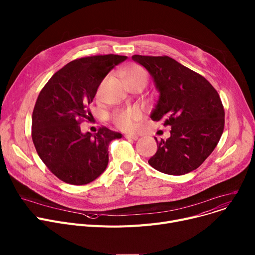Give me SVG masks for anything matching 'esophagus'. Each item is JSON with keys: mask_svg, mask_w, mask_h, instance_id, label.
<instances>
[{"mask_svg": "<svg viewBox=\"0 0 255 255\" xmlns=\"http://www.w3.org/2000/svg\"><path fill=\"white\" fill-rule=\"evenodd\" d=\"M124 137L127 138V139H132V140H137L138 139V136H137V135H135V134H125Z\"/></svg>", "mask_w": 255, "mask_h": 255, "instance_id": "34e87169", "label": "esophagus"}]
</instances>
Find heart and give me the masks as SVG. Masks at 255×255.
<instances>
[{
	"mask_svg": "<svg viewBox=\"0 0 255 255\" xmlns=\"http://www.w3.org/2000/svg\"><path fill=\"white\" fill-rule=\"evenodd\" d=\"M122 78L124 82L136 81V80H144L146 81V73L142 67L137 64H130L124 67L122 71ZM141 116L139 110L131 109V110H123L119 111L114 115V122L116 125L122 130H132L134 127L133 121L137 120Z\"/></svg>",
	"mask_w": 255,
	"mask_h": 255,
	"instance_id": "1",
	"label": "heart"
}]
</instances>
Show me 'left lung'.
Returning a JSON list of instances; mask_svg holds the SVG:
<instances>
[{
    "mask_svg": "<svg viewBox=\"0 0 255 255\" xmlns=\"http://www.w3.org/2000/svg\"><path fill=\"white\" fill-rule=\"evenodd\" d=\"M159 92L152 121L165 120L170 137L158 142L148 164L169 175L192 172L217 145L225 127V111L217 91L201 75L168 56L133 55Z\"/></svg>",
    "mask_w": 255,
    "mask_h": 255,
    "instance_id": "8db88e82",
    "label": "left lung"
}]
</instances>
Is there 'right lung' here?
<instances>
[{
	"instance_id": "add662e5",
	"label": "right lung",
	"mask_w": 255,
	"mask_h": 255,
	"mask_svg": "<svg viewBox=\"0 0 255 255\" xmlns=\"http://www.w3.org/2000/svg\"><path fill=\"white\" fill-rule=\"evenodd\" d=\"M122 55H97L73 60L56 72L39 94L32 112L31 137L49 170L62 181L82 185L95 180L109 164V144L122 134L106 127L83 133V118L97 88Z\"/></svg>"
}]
</instances>
